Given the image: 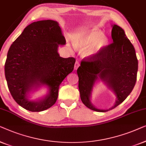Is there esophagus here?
Returning a JSON list of instances; mask_svg holds the SVG:
<instances>
[{
    "mask_svg": "<svg viewBox=\"0 0 146 146\" xmlns=\"http://www.w3.org/2000/svg\"><path fill=\"white\" fill-rule=\"evenodd\" d=\"M79 65H80V63H79V61H76L75 64V67H74V69H75V70H77V68H78V67H79Z\"/></svg>",
    "mask_w": 146,
    "mask_h": 146,
    "instance_id": "esophagus-1",
    "label": "esophagus"
}]
</instances>
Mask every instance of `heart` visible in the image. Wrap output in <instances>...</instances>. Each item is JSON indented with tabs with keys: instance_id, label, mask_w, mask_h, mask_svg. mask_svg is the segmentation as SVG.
Wrapping results in <instances>:
<instances>
[{
	"instance_id": "1",
	"label": "heart",
	"mask_w": 146,
	"mask_h": 146,
	"mask_svg": "<svg viewBox=\"0 0 146 146\" xmlns=\"http://www.w3.org/2000/svg\"><path fill=\"white\" fill-rule=\"evenodd\" d=\"M75 46L80 50L87 49L85 52L87 56H93L99 53L108 44V38L98 30H92L85 35L75 39Z\"/></svg>"
}]
</instances>
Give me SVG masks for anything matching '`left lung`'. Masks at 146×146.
<instances>
[{
	"instance_id": "left-lung-1",
	"label": "left lung",
	"mask_w": 146,
	"mask_h": 146,
	"mask_svg": "<svg viewBox=\"0 0 146 146\" xmlns=\"http://www.w3.org/2000/svg\"><path fill=\"white\" fill-rule=\"evenodd\" d=\"M111 36L113 42L97 54L84 58L77 71L82 102L96 112H106L122 103L132 91L137 79L138 62L134 46L120 26H112ZM98 79L104 81L117 96L115 105L108 110H98L90 100Z\"/></svg>"
}]
</instances>
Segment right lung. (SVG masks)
I'll list each match as a JSON object with an SVG mask.
<instances>
[{
	"mask_svg": "<svg viewBox=\"0 0 146 146\" xmlns=\"http://www.w3.org/2000/svg\"><path fill=\"white\" fill-rule=\"evenodd\" d=\"M66 43L61 28L52 20L34 22L12 43L5 65V77L11 95L22 108L40 112L56 102L59 87L73 70L75 59L59 56V45ZM48 86L49 93L38 102L27 94L33 88Z\"/></svg>",
	"mask_w": 146,
	"mask_h": 146,
	"instance_id": "obj_1",
	"label": "right lung"
}]
</instances>
